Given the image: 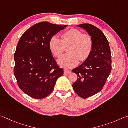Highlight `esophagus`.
I'll list each match as a JSON object with an SVG mask.
<instances>
[{
	"label": "esophagus",
	"instance_id": "34e87169",
	"mask_svg": "<svg viewBox=\"0 0 128 128\" xmlns=\"http://www.w3.org/2000/svg\"><path fill=\"white\" fill-rule=\"evenodd\" d=\"M71 72V71H70V70H64V75L70 74Z\"/></svg>",
	"mask_w": 128,
	"mask_h": 128
}]
</instances>
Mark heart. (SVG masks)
<instances>
[{"instance_id": "heart-1", "label": "heart", "mask_w": 128, "mask_h": 128, "mask_svg": "<svg viewBox=\"0 0 128 128\" xmlns=\"http://www.w3.org/2000/svg\"><path fill=\"white\" fill-rule=\"evenodd\" d=\"M93 40L89 34H83L82 31L70 28L61 35V40L56 36L50 38L49 42V49L56 57H60L68 46L69 53L60 58L59 65L64 68H74L79 60L84 62L90 57L93 49Z\"/></svg>"}]
</instances>
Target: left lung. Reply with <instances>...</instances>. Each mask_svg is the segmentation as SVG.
<instances>
[{
    "label": "left lung",
    "instance_id": "1",
    "mask_svg": "<svg viewBox=\"0 0 128 128\" xmlns=\"http://www.w3.org/2000/svg\"><path fill=\"white\" fill-rule=\"evenodd\" d=\"M86 30L93 40V49L88 60L73 69L78 80L72 84L75 93L86 99L101 91L111 71V55L108 40L99 28L92 24L77 25Z\"/></svg>",
    "mask_w": 128,
    "mask_h": 128
}]
</instances>
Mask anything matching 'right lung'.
I'll list each match as a JSON object with an SVG mask.
<instances>
[{
    "label": "right lung",
    "instance_id": "obj_1",
    "mask_svg": "<svg viewBox=\"0 0 128 128\" xmlns=\"http://www.w3.org/2000/svg\"><path fill=\"white\" fill-rule=\"evenodd\" d=\"M68 25L42 22L28 28L17 44L14 53V74L18 86L26 94L42 99L52 92L64 75L49 47L50 38Z\"/></svg>",
    "mask_w": 128,
    "mask_h": 128
}]
</instances>
